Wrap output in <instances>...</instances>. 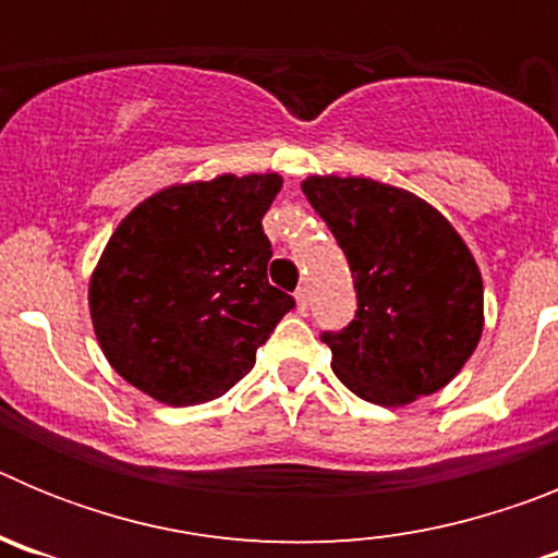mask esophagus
I'll return each instance as SVG.
<instances>
[{
  "instance_id": "34e87169",
  "label": "esophagus",
  "mask_w": 558,
  "mask_h": 558,
  "mask_svg": "<svg viewBox=\"0 0 558 558\" xmlns=\"http://www.w3.org/2000/svg\"><path fill=\"white\" fill-rule=\"evenodd\" d=\"M295 304H299V313H307L310 310V290L307 288L295 290Z\"/></svg>"
}]
</instances>
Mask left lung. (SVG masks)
<instances>
[{
    "instance_id": "1",
    "label": "left lung",
    "mask_w": 558,
    "mask_h": 558,
    "mask_svg": "<svg viewBox=\"0 0 558 558\" xmlns=\"http://www.w3.org/2000/svg\"><path fill=\"white\" fill-rule=\"evenodd\" d=\"M347 254L354 318L324 329L335 377L374 405L445 388L483 332V279L458 231L430 204L372 179L302 184Z\"/></svg>"
}]
</instances>
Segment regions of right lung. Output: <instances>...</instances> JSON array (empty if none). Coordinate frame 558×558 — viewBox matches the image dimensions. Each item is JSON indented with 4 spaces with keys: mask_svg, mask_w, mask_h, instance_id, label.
I'll use <instances>...</instances> for the list:
<instances>
[{
    "mask_svg": "<svg viewBox=\"0 0 558 558\" xmlns=\"http://www.w3.org/2000/svg\"><path fill=\"white\" fill-rule=\"evenodd\" d=\"M282 179L220 175L181 184L117 226L88 307L117 374L165 405L218 399L254 368L295 299L268 282L265 211Z\"/></svg>",
    "mask_w": 558,
    "mask_h": 558,
    "instance_id": "1",
    "label": "right lung"
}]
</instances>
